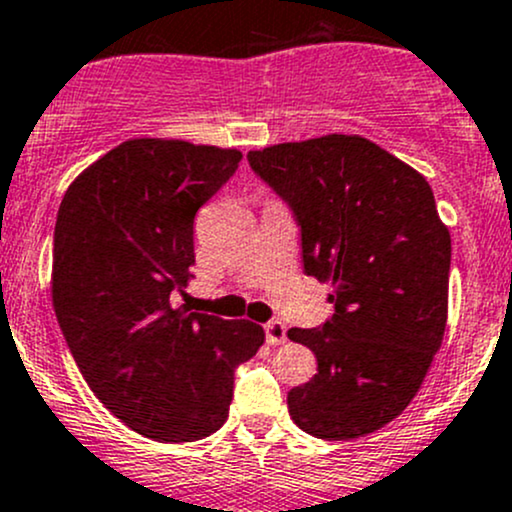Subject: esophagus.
Returning a JSON list of instances; mask_svg holds the SVG:
<instances>
[{
    "instance_id": "esophagus-1",
    "label": "esophagus",
    "mask_w": 512,
    "mask_h": 512,
    "mask_svg": "<svg viewBox=\"0 0 512 512\" xmlns=\"http://www.w3.org/2000/svg\"><path fill=\"white\" fill-rule=\"evenodd\" d=\"M265 338L270 346H282L287 341V326L282 321H270V324H265Z\"/></svg>"
}]
</instances>
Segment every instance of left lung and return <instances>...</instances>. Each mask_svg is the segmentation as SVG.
I'll list each match as a JSON object with an SVG mask.
<instances>
[{
  "label": "left lung",
  "mask_w": 512,
  "mask_h": 512,
  "mask_svg": "<svg viewBox=\"0 0 512 512\" xmlns=\"http://www.w3.org/2000/svg\"><path fill=\"white\" fill-rule=\"evenodd\" d=\"M247 159L297 215L304 272L333 289L324 326L287 331L319 363L289 390V414L311 437H365L410 405L444 338L451 235L432 186L360 134L272 144Z\"/></svg>",
  "instance_id": "left-lung-1"
}]
</instances>
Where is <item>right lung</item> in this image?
I'll use <instances>...</instances> for the list:
<instances>
[{
	"mask_svg": "<svg viewBox=\"0 0 512 512\" xmlns=\"http://www.w3.org/2000/svg\"><path fill=\"white\" fill-rule=\"evenodd\" d=\"M238 149L134 137L80 171L53 233L58 324L95 397L154 441L211 437L260 324L176 306L191 282L193 218L238 169Z\"/></svg>",
	"mask_w": 512,
	"mask_h": 512,
	"instance_id": "1",
	"label": "right lung"
}]
</instances>
